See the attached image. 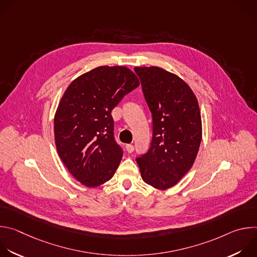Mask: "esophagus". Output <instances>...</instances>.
<instances>
[{
	"mask_svg": "<svg viewBox=\"0 0 257 257\" xmlns=\"http://www.w3.org/2000/svg\"><path fill=\"white\" fill-rule=\"evenodd\" d=\"M126 151H127L129 154L133 153V151H134V146H133L132 144H126Z\"/></svg>",
	"mask_w": 257,
	"mask_h": 257,
	"instance_id": "1",
	"label": "esophagus"
}]
</instances>
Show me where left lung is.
I'll return each mask as SVG.
<instances>
[{"mask_svg": "<svg viewBox=\"0 0 257 257\" xmlns=\"http://www.w3.org/2000/svg\"><path fill=\"white\" fill-rule=\"evenodd\" d=\"M134 70L153 116L152 144L136 162L146 184L165 190L177 184L197 156L202 134L198 101L173 73L155 66Z\"/></svg>", "mask_w": 257, "mask_h": 257, "instance_id": "left-lung-1", "label": "left lung"}]
</instances>
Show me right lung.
<instances>
[{
    "label": "right lung",
    "mask_w": 257,
    "mask_h": 257,
    "mask_svg": "<svg viewBox=\"0 0 257 257\" xmlns=\"http://www.w3.org/2000/svg\"><path fill=\"white\" fill-rule=\"evenodd\" d=\"M138 85L128 68L100 66L66 89L55 115L56 146L68 171L86 187L103 184L118 169L123 150L111 112Z\"/></svg>",
    "instance_id": "obj_1"
}]
</instances>
